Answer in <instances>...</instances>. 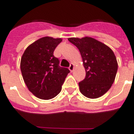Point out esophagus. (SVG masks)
<instances>
[{
    "label": "esophagus",
    "mask_w": 134,
    "mask_h": 134,
    "mask_svg": "<svg viewBox=\"0 0 134 134\" xmlns=\"http://www.w3.org/2000/svg\"><path fill=\"white\" fill-rule=\"evenodd\" d=\"M74 68H75V64H73V63H71L70 65V67H69V70H70L71 72H72L73 70H74Z\"/></svg>",
    "instance_id": "esophagus-1"
}]
</instances>
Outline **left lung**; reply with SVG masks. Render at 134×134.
<instances>
[{"instance_id":"8db88e82","label":"left lung","mask_w":134,"mask_h":134,"mask_svg":"<svg viewBox=\"0 0 134 134\" xmlns=\"http://www.w3.org/2000/svg\"><path fill=\"white\" fill-rule=\"evenodd\" d=\"M81 54L86 76L79 82L81 93L88 98L103 96L115 80L118 62L112 49L91 37L69 38Z\"/></svg>"}]
</instances>
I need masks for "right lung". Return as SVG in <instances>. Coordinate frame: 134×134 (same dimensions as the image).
<instances>
[{"instance_id": "1", "label": "right lung", "mask_w": 134, "mask_h": 134, "mask_svg": "<svg viewBox=\"0 0 134 134\" xmlns=\"http://www.w3.org/2000/svg\"><path fill=\"white\" fill-rule=\"evenodd\" d=\"M62 39L45 36L26 49L21 71L28 89L38 98L49 100L58 95L70 70L60 67L54 51Z\"/></svg>"}]
</instances>
